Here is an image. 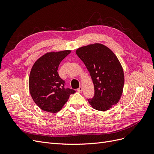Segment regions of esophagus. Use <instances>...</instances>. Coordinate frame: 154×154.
Here are the masks:
<instances>
[{
    "label": "esophagus",
    "mask_w": 154,
    "mask_h": 154,
    "mask_svg": "<svg viewBox=\"0 0 154 154\" xmlns=\"http://www.w3.org/2000/svg\"><path fill=\"white\" fill-rule=\"evenodd\" d=\"M82 91H83V88H82V87H79V88H78V89H77V91L79 92H82Z\"/></svg>",
    "instance_id": "esophagus-1"
}]
</instances>
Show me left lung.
I'll use <instances>...</instances> for the list:
<instances>
[{
    "mask_svg": "<svg viewBox=\"0 0 154 154\" xmlns=\"http://www.w3.org/2000/svg\"><path fill=\"white\" fill-rule=\"evenodd\" d=\"M84 63L93 82L94 95L87 99L96 110L106 111L118 103L124 86V73L117 57L109 48L94 44L76 51Z\"/></svg>",
    "mask_w": 154,
    "mask_h": 154,
    "instance_id": "8db88e82",
    "label": "left lung"
}]
</instances>
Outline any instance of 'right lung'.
I'll list each match as a JSON object with an SVG mask.
<instances>
[{"mask_svg": "<svg viewBox=\"0 0 154 154\" xmlns=\"http://www.w3.org/2000/svg\"><path fill=\"white\" fill-rule=\"evenodd\" d=\"M71 53L66 50L48 53L36 60L32 67L29 78L31 96L42 110L57 112L76 91L66 88V82L60 77L58 66Z\"/></svg>", "mask_w": 154, "mask_h": 154, "instance_id": "right-lung-1", "label": "right lung"}]
</instances>
